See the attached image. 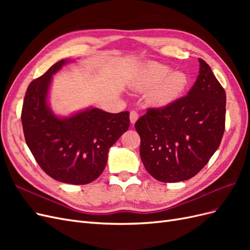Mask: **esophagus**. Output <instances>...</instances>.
I'll return each mask as SVG.
<instances>
[{"label":"esophagus","mask_w":250,"mask_h":250,"mask_svg":"<svg viewBox=\"0 0 250 250\" xmlns=\"http://www.w3.org/2000/svg\"><path fill=\"white\" fill-rule=\"evenodd\" d=\"M129 119H130V123L134 124L138 121V119H139V113L135 111V110H131L130 111V115H129Z\"/></svg>","instance_id":"obj_1"}]
</instances>
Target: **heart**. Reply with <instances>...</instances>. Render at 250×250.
<instances>
[{"label": "heart", "instance_id": "obj_1", "mask_svg": "<svg viewBox=\"0 0 250 250\" xmlns=\"http://www.w3.org/2000/svg\"><path fill=\"white\" fill-rule=\"evenodd\" d=\"M188 85V78L184 72L171 71L160 62H147L142 66L130 83V87L139 92L150 89L147 96L150 105L167 107L184 95Z\"/></svg>", "mask_w": 250, "mask_h": 250}]
</instances>
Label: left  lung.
<instances>
[{"instance_id":"1","label":"left lung","mask_w":250,"mask_h":250,"mask_svg":"<svg viewBox=\"0 0 250 250\" xmlns=\"http://www.w3.org/2000/svg\"><path fill=\"white\" fill-rule=\"evenodd\" d=\"M199 60V75L186 97L164 108H149L135 123L141 160L162 183L195 176L220 145L225 126V90L209 65Z\"/></svg>"}]
</instances>
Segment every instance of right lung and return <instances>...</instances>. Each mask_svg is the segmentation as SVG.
Instances as JSON below:
<instances>
[{"mask_svg": "<svg viewBox=\"0 0 250 250\" xmlns=\"http://www.w3.org/2000/svg\"><path fill=\"white\" fill-rule=\"evenodd\" d=\"M71 60L62 59L30 83L21 109L27 145L49 176L60 183L86 185L99 177L109 148L125 131L129 112L110 113L97 107L69 117L57 116L49 103L53 75Z\"/></svg>", "mask_w": 250, "mask_h": 250, "instance_id": "add662e5", "label": "right lung"}]
</instances>
